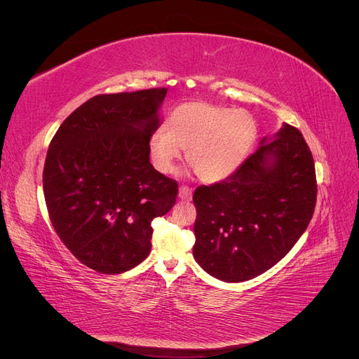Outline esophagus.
I'll list each match as a JSON object with an SVG mask.
<instances>
[{
  "label": "esophagus",
  "mask_w": 359,
  "mask_h": 359,
  "mask_svg": "<svg viewBox=\"0 0 359 359\" xmlns=\"http://www.w3.org/2000/svg\"><path fill=\"white\" fill-rule=\"evenodd\" d=\"M178 196L182 201H190L191 199V189L187 186H181L178 190Z\"/></svg>",
  "instance_id": "34e87169"
}]
</instances>
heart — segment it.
Here are the masks:
<instances>
[{"label":"heart","instance_id":"b5f03b06","mask_svg":"<svg viewBox=\"0 0 359 359\" xmlns=\"http://www.w3.org/2000/svg\"><path fill=\"white\" fill-rule=\"evenodd\" d=\"M164 128L151 133V160L161 173H172L187 149L189 165L206 182L227 178L243 165L257 137L255 116L210 102H189L169 112Z\"/></svg>","mask_w":359,"mask_h":359}]
</instances>
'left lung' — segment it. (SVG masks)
Instances as JSON below:
<instances>
[{"label": "left lung", "mask_w": 359, "mask_h": 359, "mask_svg": "<svg viewBox=\"0 0 359 359\" xmlns=\"http://www.w3.org/2000/svg\"><path fill=\"white\" fill-rule=\"evenodd\" d=\"M311 151L297 127L262 140L232 175L194 190L193 256L223 281H245L280 262L316 206Z\"/></svg>", "instance_id": "1"}]
</instances>
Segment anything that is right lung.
Masks as SVG:
<instances>
[{
  "label": "right lung",
  "instance_id": "add662e5",
  "mask_svg": "<svg viewBox=\"0 0 359 359\" xmlns=\"http://www.w3.org/2000/svg\"><path fill=\"white\" fill-rule=\"evenodd\" d=\"M168 88L99 94L72 112L52 137L43 169L50 223L88 268L121 274L151 252L156 217L178 182L149 161L148 139Z\"/></svg>",
  "mask_w": 359,
  "mask_h": 359
}]
</instances>
